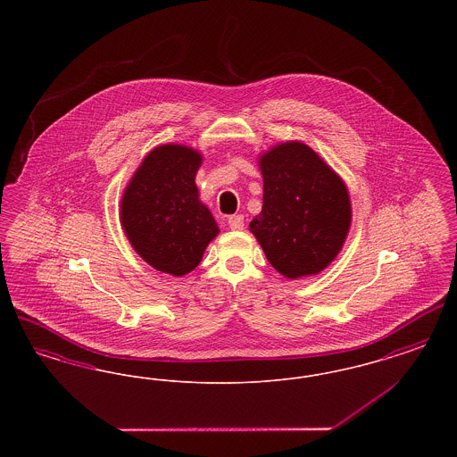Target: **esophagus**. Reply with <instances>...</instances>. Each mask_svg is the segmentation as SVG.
I'll use <instances>...</instances> for the list:
<instances>
[{
    "label": "esophagus",
    "instance_id": "1",
    "mask_svg": "<svg viewBox=\"0 0 457 457\" xmlns=\"http://www.w3.org/2000/svg\"><path fill=\"white\" fill-rule=\"evenodd\" d=\"M228 226L233 229V231H241L243 226H245V220L241 214H235V216H229L228 218Z\"/></svg>",
    "mask_w": 457,
    "mask_h": 457
}]
</instances>
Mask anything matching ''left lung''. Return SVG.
Instances as JSON below:
<instances>
[{
	"label": "left lung",
	"instance_id": "left-lung-1",
	"mask_svg": "<svg viewBox=\"0 0 457 457\" xmlns=\"http://www.w3.org/2000/svg\"><path fill=\"white\" fill-rule=\"evenodd\" d=\"M259 166L263 205L250 231L284 278L319 274L348 237L351 202L345 181L302 142L272 147Z\"/></svg>",
	"mask_w": 457,
	"mask_h": 457
}]
</instances>
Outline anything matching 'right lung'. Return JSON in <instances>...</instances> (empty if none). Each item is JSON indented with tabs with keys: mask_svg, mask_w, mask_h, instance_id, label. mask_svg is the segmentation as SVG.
Returning a JSON list of instances; mask_svg holds the SVG:
<instances>
[{
	"mask_svg": "<svg viewBox=\"0 0 457 457\" xmlns=\"http://www.w3.org/2000/svg\"><path fill=\"white\" fill-rule=\"evenodd\" d=\"M202 155L178 144L145 155L121 198V226L135 252L154 269L185 276L218 237L211 211L198 200Z\"/></svg>",
	"mask_w": 457,
	"mask_h": 457,
	"instance_id": "obj_1",
	"label": "right lung"
}]
</instances>
